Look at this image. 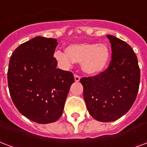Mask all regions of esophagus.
Here are the masks:
<instances>
[{
	"label": "esophagus",
	"instance_id": "1",
	"mask_svg": "<svg viewBox=\"0 0 147 147\" xmlns=\"http://www.w3.org/2000/svg\"><path fill=\"white\" fill-rule=\"evenodd\" d=\"M74 78H75V81L76 82H79V80H80V76H78V75H75L74 76Z\"/></svg>",
	"mask_w": 147,
	"mask_h": 147
}]
</instances>
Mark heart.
I'll list each match as a JSON object with an SVG mask.
<instances>
[{
  "instance_id": "b5f03b06",
  "label": "heart",
  "mask_w": 147,
  "mask_h": 147,
  "mask_svg": "<svg viewBox=\"0 0 147 147\" xmlns=\"http://www.w3.org/2000/svg\"><path fill=\"white\" fill-rule=\"evenodd\" d=\"M111 52L104 43H82L71 44L65 48V54L57 52V60L65 64L81 63V68L88 75L103 72L107 67Z\"/></svg>"
}]
</instances>
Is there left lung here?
<instances>
[{
  "label": "left lung",
  "instance_id": "obj_1",
  "mask_svg": "<svg viewBox=\"0 0 147 147\" xmlns=\"http://www.w3.org/2000/svg\"><path fill=\"white\" fill-rule=\"evenodd\" d=\"M111 45V61L103 72L83 77V97L90 115L96 120H118L136 100L140 81V69L133 50L123 40L107 35Z\"/></svg>",
  "mask_w": 147,
  "mask_h": 147
}]
</instances>
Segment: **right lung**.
I'll return each instance as SVG.
<instances>
[{"mask_svg":"<svg viewBox=\"0 0 147 147\" xmlns=\"http://www.w3.org/2000/svg\"><path fill=\"white\" fill-rule=\"evenodd\" d=\"M57 40L36 36L22 43L9 61L7 82L19 112L32 121L48 124L62 115L73 74L57 68Z\"/></svg>","mask_w":147,"mask_h":147,"instance_id":"add662e5","label":"right lung"}]
</instances>
